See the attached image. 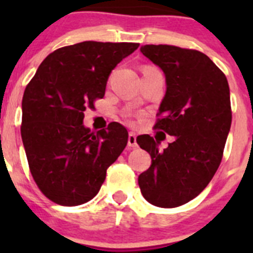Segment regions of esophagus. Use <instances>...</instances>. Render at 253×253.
<instances>
[{
    "label": "esophagus",
    "instance_id": "obj_1",
    "mask_svg": "<svg viewBox=\"0 0 253 253\" xmlns=\"http://www.w3.org/2000/svg\"><path fill=\"white\" fill-rule=\"evenodd\" d=\"M128 146L131 147V148H135V147L138 146L137 144V135H135V133H129L128 135Z\"/></svg>",
    "mask_w": 253,
    "mask_h": 253
}]
</instances>
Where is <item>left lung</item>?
Listing matches in <instances>:
<instances>
[{"label":"left lung","instance_id":"left-lung-1","mask_svg":"<svg viewBox=\"0 0 253 253\" xmlns=\"http://www.w3.org/2000/svg\"><path fill=\"white\" fill-rule=\"evenodd\" d=\"M166 76L167 90L153 128L175 140L160 152L148 134L137 138L152 165L138 177L142 195L152 205L176 208L208 186L222 162L232 124L229 86L208 55L175 45L140 48Z\"/></svg>","mask_w":253,"mask_h":253}]
</instances>
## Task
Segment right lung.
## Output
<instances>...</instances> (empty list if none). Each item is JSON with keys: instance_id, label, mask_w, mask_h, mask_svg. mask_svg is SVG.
I'll list each match as a JSON object with an SVG mask.
<instances>
[{"instance_id": "add662e5", "label": "right lung", "mask_w": 253, "mask_h": 253, "mask_svg": "<svg viewBox=\"0 0 253 253\" xmlns=\"http://www.w3.org/2000/svg\"><path fill=\"white\" fill-rule=\"evenodd\" d=\"M138 43L82 42L59 48L42 62L22 97L21 138L40 191L55 204L75 207L99 193L128 143L119 123L93 133L84 110L105 95L107 78Z\"/></svg>"}]
</instances>
